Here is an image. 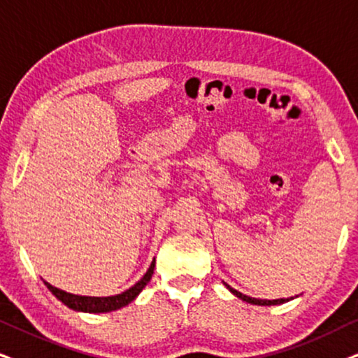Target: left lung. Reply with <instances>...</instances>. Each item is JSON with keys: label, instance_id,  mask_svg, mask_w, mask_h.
Instances as JSON below:
<instances>
[{"label": "left lung", "instance_id": "obj_1", "mask_svg": "<svg viewBox=\"0 0 358 358\" xmlns=\"http://www.w3.org/2000/svg\"><path fill=\"white\" fill-rule=\"evenodd\" d=\"M224 286L231 291L234 296L239 297V299L244 301V302H250V304H256V306H275V304H284V302H287L289 299H274V301H268V299H255V297H250V296H244V294H241L239 291H236V289H233L231 286H228V284L224 282Z\"/></svg>", "mask_w": 358, "mask_h": 358}]
</instances>
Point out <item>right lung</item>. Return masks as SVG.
I'll use <instances>...</instances> for the list:
<instances>
[{
    "label": "right lung",
    "instance_id": "right-lung-1",
    "mask_svg": "<svg viewBox=\"0 0 358 358\" xmlns=\"http://www.w3.org/2000/svg\"><path fill=\"white\" fill-rule=\"evenodd\" d=\"M153 269H155V261L152 262L150 268L143 275L142 279L138 280L137 284H134L132 287L127 289L125 292L117 294V296H108V297H89V296H76V294H69L66 291H61V289L51 286V284L44 280L46 287L51 291L54 296L57 297L62 304L69 307V309L80 310V312H92V314H101V312H112L120 309V307L129 306L135 297L142 292V289L147 286L148 280L152 279Z\"/></svg>",
    "mask_w": 358,
    "mask_h": 358
}]
</instances>
